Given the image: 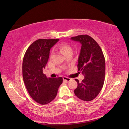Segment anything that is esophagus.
Masks as SVG:
<instances>
[{
	"label": "esophagus",
	"instance_id": "esophagus-1",
	"mask_svg": "<svg viewBox=\"0 0 129 129\" xmlns=\"http://www.w3.org/2000/svg\"><path fill=\"white\" fill-rule=\"evenodd\" d=\"M63 80H64V81H67V82H69L70 81H71V78H68V77H63Z\"/></svg>",
	"mask_w": 129,
	"mask_h": 129
}]
</instances>
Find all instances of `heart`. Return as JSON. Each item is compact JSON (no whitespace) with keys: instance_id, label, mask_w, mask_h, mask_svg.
Wrapping results in <instances>:
<instances>
[{"instance_id":"obj_1","label":"heart","mask_w":129,"mask_h":129,"mask_svg":"<svg viewBox=\"0 0 129 129\" xmlns=\"http://www.w3.org/2000/svg\"><path fill=\"white\" fill-rule=\"evenodd\" d=\"M58 48L60 51L64 54V55L69 53H73V47L72 46L67 43H62L58 46ZM53 53V51L52 53Z\"/></svg>"}]
</instances>
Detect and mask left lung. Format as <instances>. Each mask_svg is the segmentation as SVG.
I'll return each mask as SVG.
<instances>
[{
    "label": "left lung",
    "mask_w": 129,
    "mask_h": 129,
    "mask_svg": "<svg viewBox=\"0 0 129 129\" xmlns=\"http://www.w3.org/2000/svg\"><path fill=\"white\" fill-rule=\"evenodd\" d=\"M72 40L82 45L77 65L84 79L79 82L75 79L78 86L74 94L80 99L91 101L98 95L103 86L105 74V61L101 47L94 40L87 35L72 37Z\"/></svg>",
    "instance_id": "obj_1"
}]
</instances>
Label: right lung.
<instances>
[{
	"instance_id": "1",
	"label": "right lung",
	"mask_w": 129,
	"mask_h": 129,
	"mask_svg": "<svg viewBox=\"0 0 129 129\" xmlns=\"http://www.w3.org/2000/svg\"><path fill=\"white\" fill-rule=\"evenodd\" d=\"M59 39H39L28 47L22 61V77L25 87L34 101L45 105L55 98L62 83V77L47 78L43 73L51 48Z\"/></svg>"
}]
</instances>
